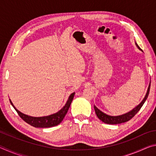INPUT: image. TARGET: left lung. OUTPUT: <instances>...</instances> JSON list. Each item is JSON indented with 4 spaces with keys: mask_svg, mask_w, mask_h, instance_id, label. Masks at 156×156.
I'll list each match as a JSON object with an SVG mask.
<instances>
[{
    "mask_svg": "<svg viewBox=\"0 0 156 156\" xmlns=\"http://www.w3.org/2000/svg\"><path fill=\"white\" fill-rule=\"evenodd\" d=\"M136 46L138 47V48L141 50V49L140 48V47L138 45V44L136 43ZM150 86H151V83H150L149 87H148V90H147L146 96H145L144 98L141 102V103L139 105H138V106H137L136 108H134V109L132 111H131V112H129V113H125V114L118 115V116H112V115H107V114H105V113L102 112L100 110H99L94 105V107L95 112H96V115L98 116V118L101 121H102L103 122L107 123V124H109V125H116V124H120V123L127 122V121H129V120H131L132 118L134 117V115H135L136 113L139 112L140 109L141 107H142V105H144V102L146 101V100L147 99L148 96H149V94Z\"/></svg>",
    "mask_w": 156,
    "mask_h": 156,
    "instance_id": "obj_1",
    "label": "left lung"
}]
</instances>
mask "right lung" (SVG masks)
I'll return each mask as SVG.
<instances>
[{"label": "right lung", "mask_w": 156, "mask_h": 156, "mask_svg": "<svg viewBox=\"0 0 156 156\" xmlns=\"http://www.w3.org/2000/svg\"><path fill=\"white\" fill-rule=\"evenodd\" d=\"M74 94L75 93L73 92V93L70 95V96L69 97L67 103L65 104V106L62 107V109H60L58 112L48 116H43V117H31V116L25 115L24 113L20 112L18 109H16V107L14 106V105L12 104L11 100H9V101L13 107L14 108L16 111V112L18 113V114L19 115L20 117L22 118L25 122L28 123L29 125L33 126L34 127L49 128L59 125V124L62 122L63 118H65L66 113H67V111L69 110V108L70 107L71 103H72L73 97H74Z\"/></svg>", "instance_id": "add662e5"}]
</instances>
